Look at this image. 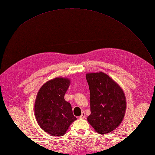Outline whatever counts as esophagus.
<instances>
[{
  "mask_svg": "<svg viewBox=\"0 0 155 155\" xmlns=\"http://www.w3.org/2000/svg\"><path fill=\"white\" fill-rule=\"evenodd\" d=\"M85 117H86V115H85L84 112H83V113H82V114L79 117V118H81V119H83V118H85Z\"/></svg>",
  "mask_w": 155,
  "mask_h": 155,
  "instance_id": "34e87169",
  "label": "esophagus"
}]
</instances>
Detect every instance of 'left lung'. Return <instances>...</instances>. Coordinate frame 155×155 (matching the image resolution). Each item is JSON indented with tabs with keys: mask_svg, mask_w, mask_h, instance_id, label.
Masks as SVG:
<instances>
[{
	"mask_svg": "<svg viewBox=\"0 0 155 155\" xmlns=\"http://www.w3.org/2000/svg\"><path fill=\"white\" fill-rule=\"evenodd\" d=\"M90 90L91 114L87 120L96 132L109 133L123 121L127 108L123 90L103 72L86 74Z\"/></svg>",
	"mask_w": 155,
	"mask_h": 155,
	"instance_id": "8db88e82",
	"label": "left lung"
}]
</instances>
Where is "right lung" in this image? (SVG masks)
I'll return each instance as SVG.
<instances>
[{"instance_id":"add662e5","label":"right lung","mask_w":155,"mask_h":155,"mask_svg":"<svg viewBox=\"0 0 155 155\" xmlns=\"http://www.w3.org/2000/svg\"><path fill=\"white\" fill-rule=\"evenodd\" d=\"M70 84L68 78H54L42 85L36 97V120L39 127L52 136H63L70 125L77 120L71 104L64 100Z\"/></svg>"}]
</instances>
